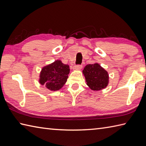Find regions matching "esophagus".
Returning <instances> with one entry per match:
<instances>
[{"mask_svg": "<svg viewBox=\"0 0 146 146\" xmlns=\"http://www.w3.org/2000/svg\"><path fill=\"white\" fill-rule=\"evenodd\" d=\"M82 68V65L78 64V65H75V66H74L73 70H81Z\"/></svg>", "mask_w": 146, "mask_h": 146, "instance_id": "esophagus-1", "label": "esophagus"}]
</instances>
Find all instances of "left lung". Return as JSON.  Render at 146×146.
Wrapping results in <instances>:
<instances>
[{"mask_svg": "<svg viewBox=\"0 0 146 146\" xmlns=\"http://www.w3.org/2000/svg\"><path fill=\"white\" fill-rule=\"evenodd\" d=\"M83 73L86 85L92 90H100L106 88L108 84V72L98 63L87 64L83 70Z\"/></svg>", "mask_w": 146, "mask_h": 146, "instance_id": "8db88e82", "label": "left lung"}]
</instances>
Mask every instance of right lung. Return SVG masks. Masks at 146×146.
<instances>
[{"label":"right lung","mask_w":146,"mask_h":146,"mask_svg":"<svg viewBox=\"0 0 146 146\" xmlns=\"http://www.w3.org/2000/svg\"><path fill=\"white\" fill-rule=\"evenodd\" d=\"M69 73V65L63 64L60 60H56L42 68L39 82L49 90L57 91L66 83Z\"/></svg>","instance_id":"add662e5"}]
</instances>
